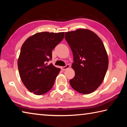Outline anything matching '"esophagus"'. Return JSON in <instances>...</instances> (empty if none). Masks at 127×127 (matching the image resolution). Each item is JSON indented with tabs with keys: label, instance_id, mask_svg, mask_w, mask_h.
Listing matches in <instances>:
<instances>
[{
	"label": "esophagus",
	"instance_id": "34e87169",
	"mask_svg": "<svg viewBox=\"0 0 127 127\" xmlns=\"http://www.w3.org/2000/svg\"><path fill=\"white\" fill-rule=\"evenodd\" d=\"M69 64H66V65H65V66H61V69L62 70H66V69H68V68H69Z\"/></svg>",
	"mask_w": 127,
	"mask_h": 127
}]
</instances>
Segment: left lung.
<instances>
[{"instance_id": "obj_1", "label": "left lung", "mask_w": 127, "mask_h": 127, "mask_svg": "<svg viewBox=\"0 0 127 127\" xmlns=\"http://www.w3.org/2000/svg\"><path fill=\"white\" fill-rule=\"evenodd\" d=\"M65 35L73 55L72 68L75 76L69 81L70 85L79 93L91 94L101 84L108 68L104 44L96 33L87 29H78Z\"/></svg>"}]
</instances>
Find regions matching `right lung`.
Wrapping results in <instances>:
<instances>
[{
  "label": "right lung",
  "mask_w": 127,
  "mask_h": 127,
  "mask_svg": "<svg viewBox=\"0 0 127 127\" xmlns=\"http://www.w3.org/2000/svg\"><path fill=\"white\" fill-rule=\"evenodd\" d=\"M64 32H38L23 43L18 59L21 80L31 92L41 95L53 87L61 69L47 62L52 59V50L62 41Z\"/></svg>",
  "instance_id": "1"
}]
</instances>
